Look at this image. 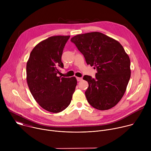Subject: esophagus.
Returning <instances> with one entry per match:
<instances>
[{
  "label": "esophagus",
  "mask_w": 151,
  "mask_h": 151,
  "mask_svg": "<svg viewBox=\"0 0 151 151\" xmlns=\"http://www.w3.org/2000/svg\"><path fill=\"white\" fill-rule=\"evenodd\" d=\"M76 79H77V81H81L82 78H79V77H76Z\"/></svg>",
  "instance_id": "1"
}]
</instances>
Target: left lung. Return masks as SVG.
<instances>
[{"mask_svg":"<svg viewBox=\"0 0 151 151\" xmlns=\"http://www.w3.org/2000/svg\"><path fill=\"white\" fill-rule=\"evenodd\" d=\"M70 41L83 55L87 64L97 69L96 77L85 75L88 83L85 94L94 108L107 110L124 96L131 76L130 60L117 40L100 32L78 35Z\"/></svg>","mask_w":151,"mask_h":151,"instance_id":"8db88e82","label":"left lung"}]
</instances>
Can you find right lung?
<instances>
[{"label":"right lung","instance_id":"right-lung-1","mask_svg":"<svg viewBox=\"0 0 151 151\" xmlns=\"http://www.w3.org/2000/svg\"><path fill=\"white\" fill-rule=\"evenodd\" d=\"M70 36H55L40 42L32 51L26 66L27 82L36 102L45 110L58 113L70 104L77 81L57 76L63 51Z\"/></svg>","mask_w":151,"mask_h":151}]
</instances>
